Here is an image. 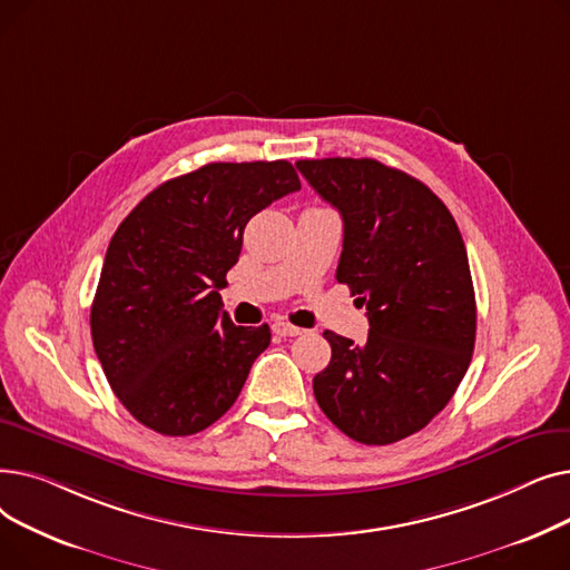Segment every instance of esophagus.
<instances>
[{
	"label": "esophagus",
	"instance_id": "obj_1",
	"mask_svg": "<svg viewBox=\"0 0 570 570\" xmlns=\"http://www.w3.org/2000/svg\"><path fill=\"white\" fill-rule=\"evenodd\" d=\"M273 331H275L279 337H295V335L303 333L301 327L291 325V323H286V321H275V323H273Z\"/></svg>",
	"mask_w": 570,
	"mask_h": 570
}]
</instances>
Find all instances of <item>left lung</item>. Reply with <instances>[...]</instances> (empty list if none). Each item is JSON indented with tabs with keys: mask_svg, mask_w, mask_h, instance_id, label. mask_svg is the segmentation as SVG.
<instances>
[{
	"mask_svg": "<svg viewBox=\"0 0 570 570\" xmlns=\"http://www.w3.org/2000/svg\"><path fill=\"white\" fill-rule=\"evenodd\" d=\"M340 209L337 282L367 307L363 346L325 331L333 357L314 376L321 411L346 436L387 445L451 402L475 342V295L460 228L421 179L376 159H301Z\"/></svg>",
	"mask_w": 570,
	"mask_h": 570,
	"instance_id": "left-lung-1",
	"label": "left lung"
}]
</instances>
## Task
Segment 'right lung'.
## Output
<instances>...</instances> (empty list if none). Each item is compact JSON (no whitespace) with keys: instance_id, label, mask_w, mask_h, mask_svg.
Listing matches in <instances>:
<instances>
[{"instance_id":"1","label":"right lung","mask_w":570,"mask_h":570,"mask_svg":"<svg viewBox=\"0 0 570 570\" xmlns=\"http://www.w3.org/2000/svg\"><path fill=\"white\" fill-rule=\"evenodd\" d=\"M297 189L284 159L207 164L149 191L115 230L89 325L112 393L140 425L189 436L237 400L269 327L235 325L219 288L247 222Z\"/></svg>"}]
</instances>
